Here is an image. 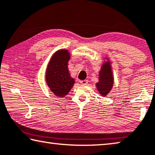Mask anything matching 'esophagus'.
Wrapping results in <instances>:
<instances>
[{"label": "esophagus", "mask_w": 155, "mask_h": 155, "mask_svg": "<svg viewBox=\"0 0 155 155\" xmlns=\"http://www.w3.org/2000/svg\"><path fill=\"white\" fill-rule=\"evenodd\" d=\"M79 82L81 83L82 85H86L87 83V80H82V81H80Z\"/></svg>", "instance_id": "obj_1"}]
</instances>
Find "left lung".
<instances>
[{
	"label": "left lung",
	"instance_id": "obj_1",
	"mask_svg": "<svg viewBox=\"0 0 155 155\" xmlns=\"http://www.w3.org/2000/svg\"><path fill=\"white\" fill-rule=\"evenodd\" d=\"M99 82L97 83V90L101 95L105 97L113 86V75L110 61L105 62L99 72Z\"/></svg>",
	"mask_w": 155,
	"mask_h": 155
}]
</instances>
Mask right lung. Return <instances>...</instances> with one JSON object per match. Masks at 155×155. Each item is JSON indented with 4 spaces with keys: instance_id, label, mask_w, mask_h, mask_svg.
I'll return each instance as SVG.
<instances>
[{
    "instance_id": "right-lung-1",
    "label": "right lung",
    "mask_w": 155,
    "mask_h": 155,
    "mask_svg": "<svg viewBox=\"0 0 155 155\" xmlns=\"http://www.w3.org/2000/svg\"><path fill=\"white\" fill-rule=\"evenodd\" d=\"M70 58L68 50H60L51 56L47 68V84L53 94L58 97L68 94L75 83L69 73L68 64Z\"/></svg>"
}]
</instances>
